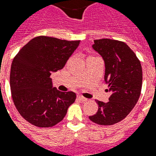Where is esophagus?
<instances>
[{"instance_id": "34e87169", "label": "esophagus", "mask_w": 156, "mask_h": 156, "mask_svg": "<svg viewBox=\"0 0 156 156\" xmlns=\"http://www.w3.org/2000/svg\"><path fill=\"white\" fill-rule=\"evenodd\" d=\"M78 100H79V101H83V102L87 101V98H85V97H82V96H78Z\"/></svg>"}]
</instances>
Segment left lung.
Instances as JSON below:
<instances>
[{"label":"left lung","mask_w":156,"mask_h":156,"mask_svg":"<svg viewBox=\"0 0 156 156\" xmlns=\"http://www.w3.org/2000/svg\"><path fill=\"white\" fill-rule=\"evenodd\" d=\"M92 48L104 59L105 81L111 95L106 103L96 101L98 110L89 119L100 125H113L125 119L138 101L142 85L141 62L123 41L94 40Z\"/></svg>","instance_id":"left-lung-1"}]
</instances>
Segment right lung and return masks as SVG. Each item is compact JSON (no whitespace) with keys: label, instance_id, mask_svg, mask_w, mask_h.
<instances>
[{"label":"right lung","instance_id":"add662e5","mask_svg":"<svg viewBox=\"0 0 156 156\" xmlns=\"http://www.w3.org/2000/svg\"><path fill=\"white\" fill-rule=\"evenodd\" d=\"M80 41L39 36L23 46L13 59L9 84L16 109L26 121L39 128L53 127L75 101L73 91L52 87L50 76L62 69Z\"/></svg>","mask_w":156,"mask_h":156}]
</instances>
